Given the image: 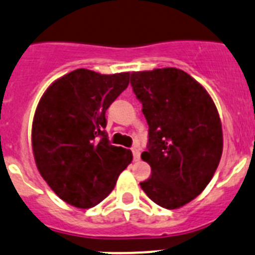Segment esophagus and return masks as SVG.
Wrapping results in <instances>:
<instances>
[{
  "label": "esophagus",
  "mask_w": 255,
  "mask_h": 255,
  "mask_svg": "<svg viewBox=\"0 0 255 255\" xmlns=\"http://www.w3.org/2000/svg\"><path fill=\"white\" fill-rule=\"evenodd\" d=\"M131 150H132V156H134V160L135 162H137V160L140 159V149L137 148V146H134Z\"/></svg>",
  "instance_id": "obj_1"
}]
</instances>
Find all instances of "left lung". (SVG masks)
<instances>
[{
  "label": "left lung",
  "instance_id": "1",
  "mask_svg": "<svg viewBox=\"0 0 255 255\" xmlns=\"http://www.w3.org/2000/svg\"><path fill=\"white\" fill-rule=\"evenodd\" d=\"M131 86L149 125L151 168L141 190L156 205L179 209L206 188L223 154V128L211 96L178 68L132 72Z\"/></svg>",
  "mask_w": 255,
  "mask_h": 255
}]
</instances>
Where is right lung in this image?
Instances as JSON below:
<instances>
[{
	"instance_id": "1",
	"label": "right lung",
	"mask_w": 255,
	"mask_h": 255,
	"mask_svg": "<svg viewBox=\"0 0 255 255\" xmlns=\"http://www.w3.org/2000/svg\"><path fill=\"white\" fill-rule=\"evenodd\" d=\"M130 72L79 68L46 88L35 110L31 144L37 170L55 195L78 209L104 201L132 160L109 143L106 110L129 86Z\"/></svg>"
}]
</instances>
